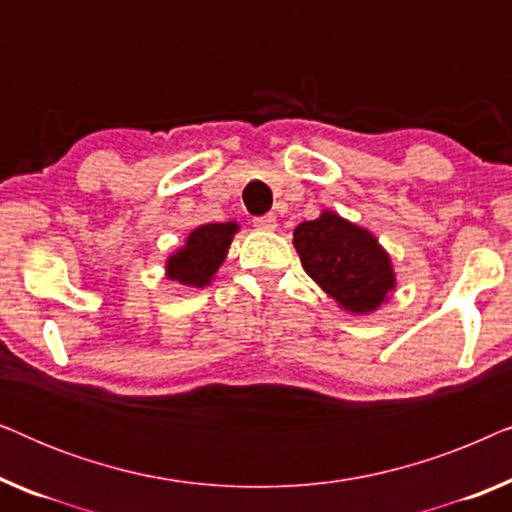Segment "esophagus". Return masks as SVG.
<instances>
[{
  "instance_id": "obj_1",
  "label": "esophagus",
  "mask_w": 512,
  "mask_h": 512,
  "mask_svg": "<svg viewBox=\"0 0 512 512\" xmlns=\"http://www.w3.org/2000/svg\"><path fill=\"white\" fill-rule=\"evenodd\" d=\"M254 228H256V230H275V228H277L275 214L256 216V219H254Z\"/></svg>"
}]
</instances>
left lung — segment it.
<instances>
[{"label": "left lung", "instance_id": "obj_1", "mask_svg": "<svg viewBox=\"0 0 512 512\" xmlns=\"http://www.w3.org/2000/svg\"><path fill=\"white\" fill-rule=\"evenodd\" d=\"M293 247L307 275L349 314L377 310L396 286L394 265L373 233L335 212L303 221Z\"/></svg>", "mask_w": 512, "mask_h": 512}]
</instances>
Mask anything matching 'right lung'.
<instances>
[{
    "instance_id": "1",
    "label": "right lung",
    "mask_w": 512,
    "mask_h": 512,
    "mask_svg": "<svg viewBox=\"0 0 512 512\" xmlns=\"http://www.w3.org/2000/svg\"><path fill=\"white\" fill-rule=\"evenodd\" d=\"M240 230L235 221L207 223L186 237V244L167 258V277L188 289L212 284L216 270L226 261L233 235Z\"/></svg>"
}]
</instances>
